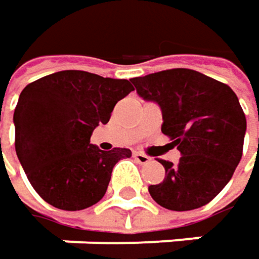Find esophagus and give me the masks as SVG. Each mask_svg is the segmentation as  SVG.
<instances>
[{"mask_svg":"<svg viewBox=\"0 0 259 259\" xmlns=\"http://www.w3.org/2000/svg\"><path fill=\"white\" fill-rule=\"evenodd\" d=\"M133 158L139 163V164H147V163H150V157L148 155H145V154L142 153H133Z\"/></svg>","mask_w":259,"mask_h":259,"instance_id":"esophagus-1","label":"esophagus"}]
</instances>
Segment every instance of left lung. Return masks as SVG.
Instances as JSON below:
<instances>
[{
    "mask_svg": "<svg viewBox=\"0 0 259 259\" xmlns=\"http://www.w3.org/2000/svg\"><path fill=\"white\" fill-rule=\"evenodd\" d=\"M130 81L161 108V132L181 151L179 163L160 160L164 179L148 191L169 210H193L213 200L231 179L243 153L246 117L230 85L187 68Z\"/></svg>",
    "mask_w": 259,
    "mask_h": 259,
    "instance_id": "left-lung-1",
    "label": "left lung"
}]
</instances>
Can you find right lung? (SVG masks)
<instances>
[{
    "label": "right lung",
    "mask_w": 259,
    "mask_h": 259,
    "mask_svg": "<svg viewBox=\"0 0 259 259\" xmlns=\"http://www.w3.org/2000/svg\"><path fill=\"white\" fill-rule=\"evenodd\" d=\"M129 80L85 71H59L29 82L14 109V147L39 197L62 210H82L105 196L111 172L129 148L102 151L92 132L106 124Z\"/></svg>",
    "instance_id": "1"
}]
</instances>
